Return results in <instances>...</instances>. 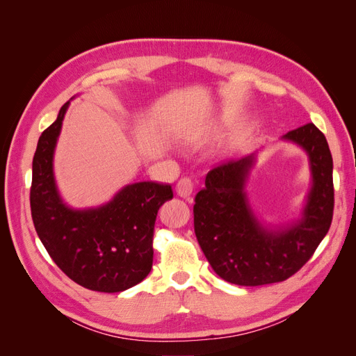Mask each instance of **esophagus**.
I'll use <instances>...</instances> for the list:
<instances>
[{
    "instance_id": "esophagus-1",
    "label": "esophagus",
    "mask_w": 356,
    "mask_h": 356,
    "mask_svg": "<svg viewBox=\"0 0 356 356\" xmlns=\"http://www.w3.org/2000/svg\"><path fill=\"white\" fill-rule=\"evenodd\" d=\"M194 188H195V181L191 179V177H181L179 181H177V185H176V191H177V194L180 195V197H184V198H186V197H189L191 194H193V191H194Z\"/></svg>"
}]
</instances>
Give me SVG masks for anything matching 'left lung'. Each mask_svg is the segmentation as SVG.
<instances>
[{
    "label": "left lung",
    "mask_w": 356,
    "mask_h": 356,
    "mask_svg": "<svg viewBox=\"0 0 356 356\" xmlns=\"http://www.w3.org/2000/svg\"><path fill=\"white\" fill-rule=\"evenodd\" d=\"M309 154L313 188L304 218L284 232H266L247 204L243 184L254 156L212 168L194 204V230L212 269L238 286H263L290 278L313 257L334 213L332 156L325 135L307 123L284 135Z\"/></svg>",
    "instance_id": "1"
}]
</instances>
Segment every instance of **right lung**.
Instances as JSON below:
<instances>
[{
	"label": "right lung",
	"mask_w": 356,
	"mask_h": 356,
	"mask_svg": "<svg viewBox=\"0 0 356 356\" xmlns=\"http://www.w3.org/2000/svg\"><path fill=\"white\" fill-rule=\"evenodd\" d=\"M69 102L40 135L33 158L30 206L34 229L54 263L90 290L115 293L138 284L153 263V232L159 207L172 198L171 185L140 181L108 204L72 211L61 203L52 154Z\"/></svg>",
	"instance_id": "add662e5"
}]
</instances>
